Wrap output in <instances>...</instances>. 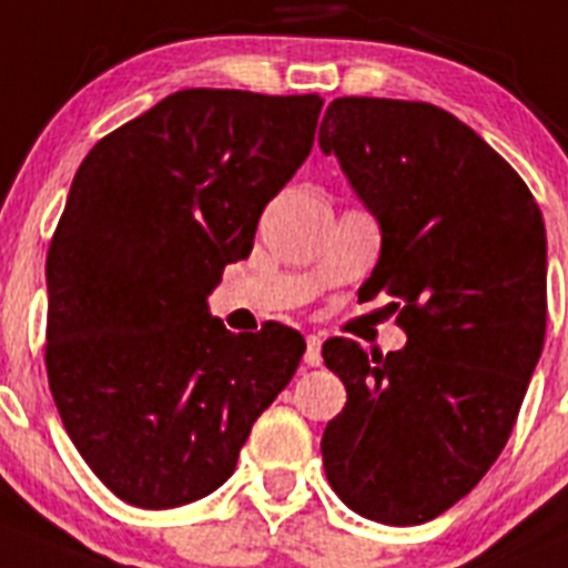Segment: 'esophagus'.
Wrapping results in <instances>:
<instances>
[{"instance_id": "1", "label": "esophagus", "mask_w": 568, "mask_h": 568, "mask_svg": "<svg viewBox=\"0 0 568 568\" xmlns=\"http://www.w3.org/2000/svg\"><path fill=\"white\" fill-rule=\"evenodd\" d=\"M321 337L318 335H310L306 337V355H304V363L306 366H321L324 363V357H321Z\"/></svg>"}]
</instances>
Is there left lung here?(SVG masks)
Here are the masks:
<instances>
[{
	"label": "left lung",
	"instance_id": "1",
	"mask_svg": "<svg viewBox=\"0 0 568 568\" xmlns=\"http://www.w3.org/2000/svg\"><path fill=\"white\" fill-rule=\"evenodd\" d=\"M379 225L363 284L403 301L399 352L324 343L346 405L321 439L348 509L414 527L454 507L509 439L546 335V231L513 165L430 103L335 98L318 132Z\"/></svg>",
	"mask_w": 568,
	"mask_h": 568
}]
</instances>
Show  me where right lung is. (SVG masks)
<instances>
[{
	"instance_id": "1",
	"label": "right lung",
	"mask_w": 568,
	"mask_h": 568,
	"mask_svg": "<svg viewBox=\"0 0 568 568\" xmlns=\"http://www.w3.org/2000/svg\"><path fill=\"white\" fill-rule=\"evenodd\" d=\"M324 101L182 90L92 145L47 253V377L83 462L169 509L236 470L304 355L290 326L233 335L207 310L264 205L312 152Z\"/></svg>"
}]
</instances>
